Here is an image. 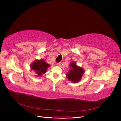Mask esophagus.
I'll use <instances>...</instances> for the list:
<instances>
[{
	"instance_id": "esophagus-1",
	"label": "esophagus",
	"mask_w": 121,
	"mask_h": 121,
	"mask_svg": "<svg viewBox=\"0 0 121 121\" xmlns=\"http://www.w3.org/2000/svg\"><path fill=\"white\" fill-rule=\"evenodd\" d=\"M57 65H58V66H60V65H61V63H57Z\"/></svg>"
}]
</instances>
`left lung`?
I'll return each mask as SVG.
<instances>
[{
    "mask_svg": "<svg viewBox=\"0 0 121 121\" xmlns=\"http://www.w3.org/2000/svg\"><path fill=\"white\" fill-rule=\"evenodd\" d=\"M69 66L71 69H69V72L67 74L68 80L74 83L78 82L82 78L84 70L82 68L77 66L75 62H72Z\"/></svg>",
    "mask_w": 121,
    "mask_h": 121,
    "instance_id": "obj_1",
    "label": "left lung"
}]
</instances>
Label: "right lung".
I'll return each instance as SVG.
<instances>
[{"label":"right lung","instance_id":"add662e5","mask_svg":"<svg viewBox=\"0 0 121 121\" xmlns=\"http://www.w3.org/2000/svg\"><path fill=\"white\" fill-rule=\"evenodd\" d=\"M49 66L48 64L42 60H36L30 65L32 70H34L36 74L38 76H41L43 74L46 73L47 68Z\"/></svg>","mask_w":121,"mask_h":121}]
</instances>
